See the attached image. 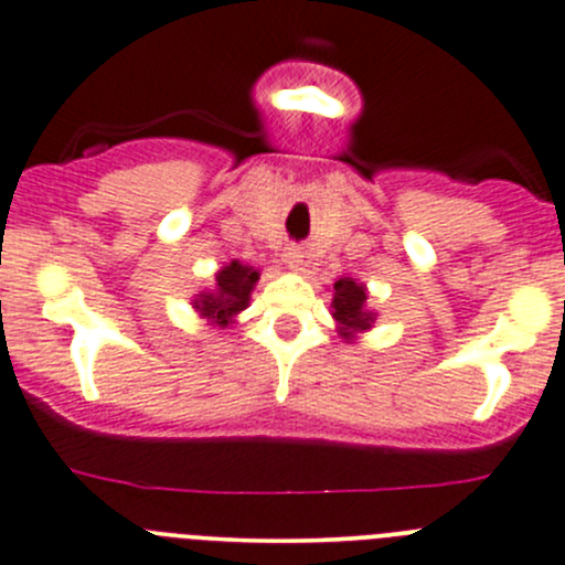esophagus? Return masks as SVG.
<instances>
[{"label": "esophagus", "mask_w": 565, "mask_h": 565, "mask_svg": "<svg viewBox=\"0 0 565 565\" xmlns=\"http://www.w3.org/2000/svg\"><path fill=\"white\" fill-rule=\"evenodd\" d=\"M285 264H288L290 269H299V266H301V255L299 253H288V255H285Z\"/></svg>", "instance_id": "34e87169"}]
</instances>
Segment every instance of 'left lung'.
<instances>
[{
  "label": "left lung",
  "instance_id": "1",
  "mask_svg": "<svg viewBox=\"0 0 565 565\" xmlns=\"http://www.w3.org/2000/svg\"><path fill=\"white\" fill-rule=\"evenodd\" d=\"M365 288L354 282L351 277L334 282V299H332V316L340 323V334L345 340L354 338V332H362L373 323V312L365 310Z\"/></svg>",
  "mask_w": 565,
  "mask_h": 565
}]
</instances>
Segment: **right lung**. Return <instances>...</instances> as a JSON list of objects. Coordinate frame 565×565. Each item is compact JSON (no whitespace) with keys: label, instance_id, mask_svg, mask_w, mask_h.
Returning a JSON list of instances; mask_svg holds the SVG:
<instances>
[{"label":"right lung","instance_id":"add662e5","mask_svg":"<svg viewBox=\"0 0 565 565\" xmlns=\"http://www.w3.org/2000/svg\"><path fill=\"white\" fill-rule=\"evenodd\" d=\"M255 282H258V271L253 266H242L238 260H233L231 266H225L216 275L214 294H200L194 307L209 321H214L216 327H227L231 318L249 305V294H253Z\"/></svg>","mask_w":565,"mask_h":565}]
</instances>
